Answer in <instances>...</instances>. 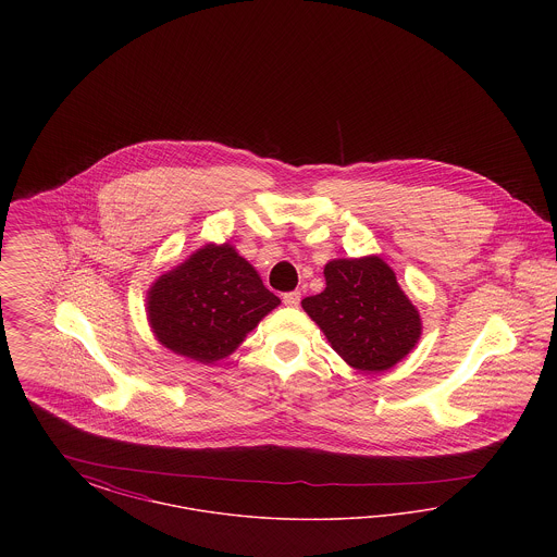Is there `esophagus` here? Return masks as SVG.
Instances as JSON below:
<instances>
[{"instance_id": "1", "label": "esophagus", "mask_w": 557, "mask_h": 557, "mask_svg": "<svg viewBox=\"0 0 557 557\" xmlns=\"http://www.w3.org/2000/svg\"><path fill=\"white\" fill-rule=\"evenodd\" d=\"M284 305H286V307H298V305H300V292H288V294H284Z\"/></svg>"}]
</instances>
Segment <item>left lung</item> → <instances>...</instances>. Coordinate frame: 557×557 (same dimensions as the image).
Returning a JSON list of instances; mask_svg holds the SVG:
<instances>
[{
	"label": "left lung",
	"mask_w": 557,
	"mask_h": 557,
	"mask_svg": "<svg viewBox=\"0 0 557 557\" xmlns=\"http://www.w3.org/2000/svg\"><path fill=\"white\" fill-rule=\"evenodd\" d=\"M323 275L325 290L307 296L302 309L350 368L391 370L418 345L420 313L380 257L334 259Z\"/></svg>",
	"instance_id": "left-lung-1"
}]
</instances>
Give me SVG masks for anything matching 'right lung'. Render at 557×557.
Here are the masks:
<instances>
[{
	"label": "right lung",
	"instance_id": "1",
	"mask_svg": "<svg viewBox=\"0 0 557 557\" xmlns=\"http://www.w3.org/2000/svg\"><path fill=\"white\" fill-rule=\"evenodd\" d=\"M148 321L160 345L198 363H214L280 305L257 269L232 244H207L148 290Z\"/></svg>",
	"mask_w": 557,
	"mask_h": 557
}]
</instances>
